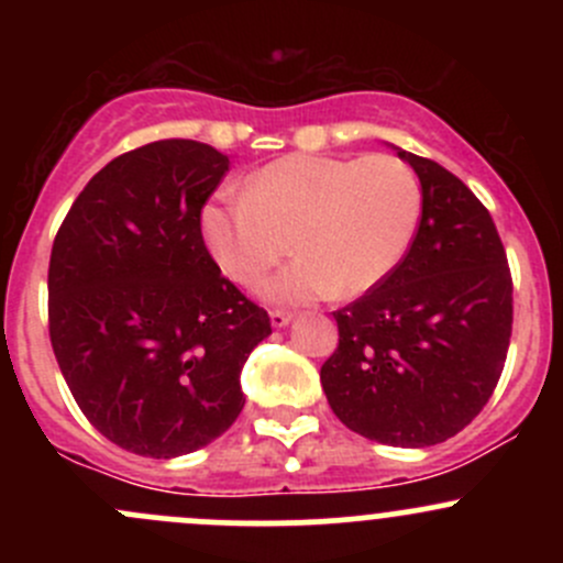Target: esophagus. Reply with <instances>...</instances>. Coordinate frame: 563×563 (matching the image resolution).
Here are the masks:
<instances>
[{
  "label": "esophagus",
  "instance_id": "esophagus-1",
  "mask_svg": "<svg viewBox=\"0 0 563 563\" xmlns=\"http://www.w3.org/2000/svg\"><path fill=\"white\" fill-rule=\"evenodd\" d=\"M291 313H288V310H269V321H272V327L275 329H280V327H286L288 321H291Z\"/></svg>",
  "mask_w": 563,
  "mask_h": 563
}]
</instances>
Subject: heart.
Returning <instances> with one entry per match:
<instances>
[{"label":"heart","instance_id":"obj_1","mask_svg":"<svg viewBox=\"0 0 563 563\" xmlns=\"http://www.w3.org/2000/svg\"><path fill=\"white\" fill-rule=\"evenodd\" d=\"M422 209V181L402 157L286 155L250 176L242 196L207 203L201 231L214 264L245 288L299 250L264 291L302 305L387 280L417 240Z\"/></svg>","mask_w":563,"mask_h":563}]
</instances>
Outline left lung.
<instances>
[{
  "label": "left lung",
  "mask_w": 563,
  "mask_h": 563,
  "mask_svg": "<svg viewBox=\"0 0 563 563\" xmlns=\"http://www.w3.org/2000/svg\"><path fill=\"white\" fill-rule=\"evenodd\" d=\"M400 157L422 181L417 240L387 280L334 310L340 338L321 387L354 433L430 446L460 433L501 378L512 272L485 203L435 161Z\"/></svg>",
  "instance_id": "8db88e82"
}]
</instances>
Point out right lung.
<instances>
[{
	"label": "right lung",
	"mask_w": 563,
	"mask_h": 563,
	"mask_svg": "<svg viewBox=\"0 0 563 563\" xmlns=\"http://www.w3.org/2000/svg\"><path fill=\"white\" fill-rule=\"evenodd\" d=\"M225 172L229 157L198 141L124 152L51 247V349L84 417L133 455H187L225 433L245 406L242 367L272 332L203 242Z\"/></svg>",
	"instance_id": "1"
}]
</instances>
